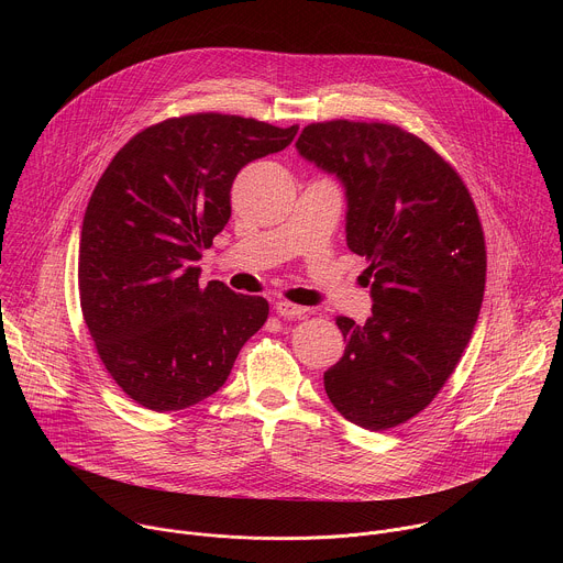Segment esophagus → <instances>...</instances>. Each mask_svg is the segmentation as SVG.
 <instances>
[{
  "label": "esophagus",
  "instance_id": "1",
  "mask_svg": "<svg viewBox=\"0 0 563 563\" xmlns=\"http://www.w3.org/2000/svg\"><path fill=\"white\" fill-rule=\"evenodd\" d=\"M274 307H276V313L283 316V318H300L309 311L307 307H300V305H294V302H287V300H278Z\"/></svg>",
  "mask_w": 563,
  "mask_h": 563
}]
</instances>
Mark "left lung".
I'll use <instances>...</instances> for the list:
<instances>
[{
	"mask_svg": "<svg viewBox=\"0 0 563 563\" xmlns=\"http://www.w3.org/2000/svg\"><path fill=\"white\" fill-rule=\"evenodd\" d=\"M298 153L345 189L347 247L365 256L372 316H336L347 345L325 372L332 406L378 432L430 406L454 372L486 289V240L445 159L396 124L332 120Z\"/></svg>",
	"mask_w": 563,
	"mask_h": 563,
	"instance_id": "1",
	"label": "left lung"
}]
</instances>
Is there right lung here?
<instances>
[{
  "label": "right lung",
  "mask_w": 563,
  "mask_h": 563,
  "mask_svg": "<svg viewBox=\"0 0 563 563\" xmlns=\"http://www.w3.org/2000/svg\"><path fill=\"white\" fill-rule=\"evenodd\" d=\"M296 133L222 113L172 118L133 135L98 180L79 238V305L104 367L142 408L200 404L265 325L263 296L202 287L196 263L229 222L238 172Z\"/></svg>",
  "instance_id": "add662e5"
}]
</instances>
